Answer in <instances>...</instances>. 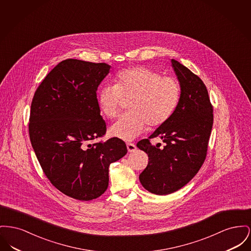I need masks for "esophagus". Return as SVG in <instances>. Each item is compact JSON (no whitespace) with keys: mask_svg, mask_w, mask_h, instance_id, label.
Instances as JSON below:
<instances>
[{"mask_svg":"<svg viewBox=\"0 0 251 251\" xmlns=\"http://www.w3.org/2000/svg\"><path fill=\"white\" fill-rule=\"evenodd\" d=\"M127 150L129 152H133L136 150V146L133 143H127Z\"/></svg>","mask_w":251,"mask_h":251,"instance_id":"1","label":"esophagus"}]
</instances>
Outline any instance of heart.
Returning a JSON list of instances; mask_svg holds the SVG:
<instances>
[{"instance_id": "1", "label": "heart", "mask_w": 251, "mask_h": 251, "mask_svg": "<svg viewBox=\"0 0 251 251\" xmlns=\"http://www.w3.org/2000/svg\"><path fill=\"white\" fill-rule=\"evenodd\" d=\"M181 87L173 76H162L153 69L136 66L120 71L115 85H105L98 94L100 111L109 118L118 117L125 100H131V112L118 118L109 134L122 140H132L146 125L156 128L166 123L176 110Z\"/></svg>"}]
</instances>
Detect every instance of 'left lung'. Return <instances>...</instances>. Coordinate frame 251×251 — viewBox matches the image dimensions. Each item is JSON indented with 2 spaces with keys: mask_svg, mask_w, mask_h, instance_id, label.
<instances>
[{
  "mask_svg": "<svg viewBox=\"0 0 251 251\" xmlns=\"http://www.w3.org/2000/svg\"><path fill=\"white\" fill-rule=\"evenodd\" d=\"M172 64L181 87L176 110L149 138L136 144L149 157L139 180L157 195L176 192L195 176L206 159L213 124V107L202 79L176 59ZM154 137L163 139V148L151 145L149 139Z\"/></svg>",
  "mask_w": 251,
  "mask_h": 251,
  "instance_id": "left-lung-1",
  "label": "left lung"
}]
</instances>
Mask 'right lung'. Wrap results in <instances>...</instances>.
Wrapping results in <instances>:
<instances>
[{
    "label": "right lung",
    "mask_w": 251,
    "mask_h": 251,
    "mask_svg": "<svg viewBox=\"0 0 251 251\" xmlns=\"http://www.w3.org/2000/svg\"><path fill=\"white\" fill-rule=\"evenodd\" d=\"M111 66L67 59L36 90L30 109V141L51 184L80 201L98 198L109 185V166L127 153L123 140L103 137L97 90Z\"/></svg>",
    "instance_id": "right-lung-1"
}]
</instances>
